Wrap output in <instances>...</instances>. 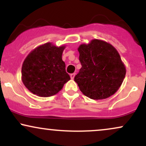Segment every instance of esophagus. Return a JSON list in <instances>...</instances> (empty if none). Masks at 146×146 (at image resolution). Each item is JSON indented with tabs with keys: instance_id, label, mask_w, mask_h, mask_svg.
Here are the masks:
<instances>
[{
	"instance_id": "34e87169",
	"label": "esophagus",
	"mask_w": 146,
	"mask_h": 146,
	"mask_svg": "<svg viewBox=\"0 0 146 146\" xmlns=\"http://www.w3.org/2000/svg\"><path fill=\"white\" fill-rule=\"evenodd\" d=\"M75 76V73H71V74L70 75V77H71V78L72 79V80H73V79H74Z\"/></svg>"
}]
</instances>
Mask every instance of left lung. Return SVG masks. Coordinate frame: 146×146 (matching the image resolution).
Segmentation results:
<instances>
[{
  "mask_svg": "<svg viewBox=\"0 0 146 146\" xmlns=\"http://www.w3.org/2000/svg\"><path fill=\"white\" fill-rule=\"evenodd\" d=\"M82 68L75 75L84 95L92 100H104L115 94L121 86L126 69L118 51L101 40H92L78 48Z\"/></svg>",
  "mask_w": 146,
  "mask_h": 146,
  "instance_id": "obj_1",
  "label": "left lung"
}]
</instances>
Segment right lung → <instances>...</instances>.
I'll use <instances>...</instances> for the list:
<instances>
[{"label":"right lung","mask_w":146,"mask_h":146,"mask_svg":"<svg viewBox=\"0 0 146 146\" xmlns=\"http://www.w3.org/2000/svg\"><path fill=\"white\" fill-rule=\"evenodd\" d=\"M66 46L45 43L31 51L22 66V81L33 94L47 98L57 94L70 80L62 56Z\"/></svg>","instance_id":"add662e5"}]
</instances>
